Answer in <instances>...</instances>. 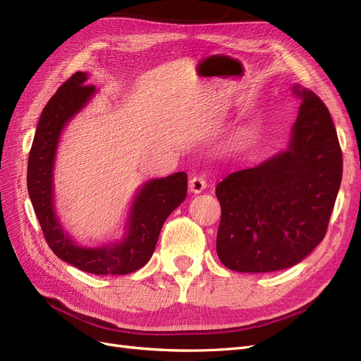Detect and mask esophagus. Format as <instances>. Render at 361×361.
Segmentation results:
<instances>
[{
  "label": "esophagus",
  "instance_id": "1",
  "mask_svg": "<svg viewBox=\"0 0 361 361\" xmlns=\"http://www.w3.org/2000/svg\"><path fill=\"white\" fill-rule=\"evenodd\" d=\"M204 188H206V180H204L203 176H194L190 180V190H191V192L200 194L202 191H204Z\"/></svg>",
  "mask_w": 361,
  "mask_h": 361
}]
</instances>
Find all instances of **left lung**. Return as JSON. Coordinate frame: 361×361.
Returning <instances> with one entry per match:
<instances>
[{
	"instance_id": "1",
	"label": "left lung",
	"mask_w": 361,
	"mask_h": 361,
	"mask_svg": "<svg viewBox=\"0 0 361 361\" xmlns=\"http://www.w3.org/2000/svg\"><path fill=\"white\" fill-rule=\"evenodd\" d=\"M285 152L216 185L221 221L216 255L239 272H271L297 265L329 227L342 182V150L329 108L307 89Z\"/></svg>"
}]
</instances>
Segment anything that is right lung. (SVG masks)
Masks as SVG:
<instances>
[{
    "label": "right lung",
    "instance_id": "obj_1",
    "mask_svg": "<svg viewBox=\"0 0 361 361\" xmlns=\"http://www.w3.org/2000/svg\"><path fill=\"white\" fill-rule=\"evenodd\" d=\"M89 75L76 72L43 108L28 157L27 187L49 248L61 260L97 276H122L145 267L152 257L167 216L187 197V173L146 182L130 206L128 233L114 245L82 247L64 232L54 211L52 171L60 134L69 120L90 101L94 85Z\"/></svg>",
    "mask_w": 361,
    "mask_h": 361
}]
</instances>
